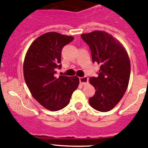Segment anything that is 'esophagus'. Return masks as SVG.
Returning a JSON list of instances; mask_svg holds the SVG:
<instances>
[{
    "label": "esophagus",
    "mask_w": 148,
    "mask_h": 148,
    "mask_svg": "<svg viewBox=\"0 0 148 148\" xmlns=\"http://www.w3.org/2000/svg\"><path fill=\"white\" fill-rule=\"evenodd\" d=\"M79 81H80V83H81L82 85L87 84L88 82H89L88 77H86V76H84V77H80Z\"/></svg>",
    "instance_id": "1"
}]
</instances>
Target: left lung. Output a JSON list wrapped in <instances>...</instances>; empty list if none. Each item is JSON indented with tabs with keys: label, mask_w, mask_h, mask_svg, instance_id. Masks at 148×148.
Here are the masks:
<instances>
[{
	"label": "left lung",
	"mask_w": 148,
	"mask_h": 148,
	"mask_svg": "<svg viewBox=\"0 0 148 148\" xmlns=\"http://www.w3.org/2000/svg\"><path fill=\"white\" fill-rule=\"evenodd\" d=\"M92 52V62L100 64L97 77H90L95 88L91 107L100 112L112 110L125 95L130 76V61L123 45L111 34L95 31L81 35Z\"/></svg>",
	"instance_id": "left-lung-1"
}]
</instances>
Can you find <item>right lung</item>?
Listing matches in <instances>:
<instances>
[{
  "label": "right lung",
  "instance_id": "obj_1",
  "mask_svg": "<svg viewBox=\"0 0 148 148\" xmlns=\"http://www.w3.org/2000/svg\"><path fill=\"white\" fill-rule=\"evenodd\" d=\"M74 39L71 36L49 32L40 36L28 48L23 62V75L33 97L50 111H57L69 104L78 87L77 76L56 77L60 69L62 48Z\"/></svg>",
  "mask_w": 148,
  "mask_h": 148
}]
</instances>
